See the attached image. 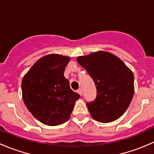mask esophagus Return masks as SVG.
<instances>
[{
  "instance_id": "1",
  "label": "esophagus",
  "mask_w": 154,
  "mask_h": 154,
  "mask_svg": "<svg viewBox=\"0 0 154 154\" xmlns=\"http://www.w3.org/2000/svg\"><path fill=\"white\" fill-rule=\"evenodd\" d=\"M77 93H78V94H80V96H81L82 94H83V91H82V89H81V88H79V89L77 90Z\"/></svg>"
}]
</instances>
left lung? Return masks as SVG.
Here are the masks:
<instances>
[{
  "instance_id": "8db88e82",
  "label": "left lung",
  "mask_w": 154,
  "mask_h": 154,
  "mask_svg": "<svg viewBox=\"0 0 154 154\" xmlns=\"http://www.w3.org/2000/svg\"><path fill=\"white\" fill-rule=\"evenodd\" d=\"M97 88V97L86 103L91 117L109 123L127 109L134 94V76L121 59L106 51H97L77 59Z\"/></svg>"
}]
</instances>
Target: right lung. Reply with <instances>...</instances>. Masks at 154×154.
I'll use <instances>...</instances> for the list:
<instances>
[{"label":"right lung","mask_w":154,"mask_h":154,"mask_svg":"<svg viewBox=\"0 0 154 154\" xmlns=\"http://www.w3.org/2000/svg\"><path fill=\"white\" fill-rule=\"evenodd\" d=\"M69 61L66 56L48 54L35 62L22 79L24 104L44 125L57 126L67 122L80 98L64 77Z\"/></svg>","instance_id":"1"}]
</instances>
